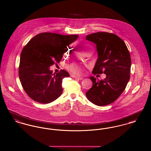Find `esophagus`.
<instances>
[{
	"label": "esophagus",
	"instance_id": "obj_1",
	"mask_svg": "<svg viewBox=\"0 0 151 151\" xmlns=\"http://www.w3.org/2000/svg\"><path fill=\"white\" fill-rule=\"evenodd\" d=\"M72 77H73V78H75V79H77V80H83V77L79 76H75V75H73V76H72Z\"/></svg>",
	"mask_w": 151,
	"mask_h": 151
}]
</instances>
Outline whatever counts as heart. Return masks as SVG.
Wrapping results in <instances>:
<instances>
[{
	"label": "heart",
	"instance_id": "heart-1",
	"mask_svg": "<svg viewBox=\"0 0 151 151\" xmlns=\"http://www.w3.org/2000/svg\"><path fill=\"white\" fill-rule=\"evenodd\" d=\"M83 47L84 48L87 49L91 47V45L88 44H84ZM71 69L72 71L76 73H80L81 71H82V66H81L79 64H73L71 65Z\"/></svg>",
	"mask_w": 151,
	"mask_h": 151
}]
</instances>
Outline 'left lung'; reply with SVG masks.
I'll return each mask as SVG.
<instances>
[{
    "mask_svg": "<svg viewBox=\"0 0 151 151\" xmlns=\"http://www.w3.org/2000/svg\"><path fill=\"white\" fill-rule=\"evenodd\" d=\"M96 45L98 58L92 73H104L106 78L89 79L92 87L86 93L93 104L103 106L114 102L123 93L130 78L131 59L124 41L115 34L99 32L86 36Z\"/></svg>",
    "mask_w": 151,
    "mask_h": 151,
    "instance_id": "left-lung-1",
    "label": "left lung"
}]
</instances>
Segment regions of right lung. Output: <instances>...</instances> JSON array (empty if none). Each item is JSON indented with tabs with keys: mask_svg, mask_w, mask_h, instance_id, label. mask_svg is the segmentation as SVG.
Returning <instances> with one entry per match:
<instances>
[{
	"mask_svg": "<svg viewBox=\"0 0 151 151\" xmlns=\"http://www.w3.org/2000/svg\"><path fill=\"white\" fill-rule=\"evenodd\" d=\"M78 36L43 32L35 36L25 45L20 54L19 76L29 98L47 104L62 95L63 79L70 74L65 70L52 73L50 67L55 63H59L67 46Z\"/></svg>",
	"mask_w": 151,
	"mask_h": 151,
	"instance_id": "1",
	"label": "right lung"
}]
</instances>
